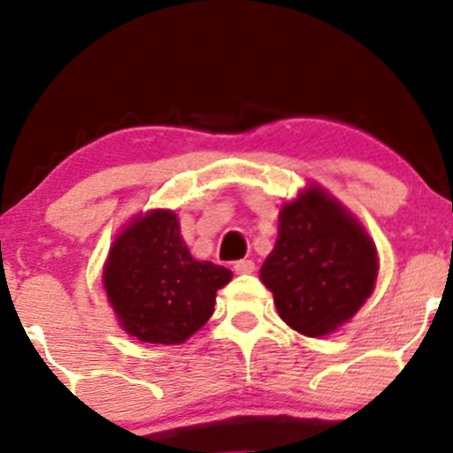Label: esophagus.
Masks as SVG:
<instances>
[{
    "label": "esophagus",
    "instance_id": "1",
    "mask_svg": "<svg viewBox=\"0 0 453 453\" xmlns=\"http://www.w3.org/2000/svg\"><path fill=\"white\" fill-rule=\"evenodd\" d=\"M233 270H235V274H252L255 272V261L250 259H242V261H235V265H233Z\"/></svg>",
    "mask_w": 453,
    "mask_h": 453
}]
</instances>
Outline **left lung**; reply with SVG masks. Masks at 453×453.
I'll return each mask as SVG.
<instances>
[{
	"mask_svg": "<svg viewBox=\"0 0 453 453\" xmlns=\"http://www.w3.org/2000/svg\"><path fill=\"white\" fill-rule=\"evenodd\" d=\"M378 252L357 218L326 189L311 186L279 216V237L261 265L287 326L324 337L372 296Z\"/></svg>",
	"mask_w": 453,
	"mask_h": 453,
	"instance_id": "left-lung-1",
	"label": "left lung"
}]
</instances>
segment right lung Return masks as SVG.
I'll return each instance as SVG.
<instances>
[{
	"label": "right lung",
	"mask_w": 453,
	"mask_h": 453,
	"mask_svg": "<svg viewBox=\"0 0 453 453\" xmlns=\"http://www.w3.org/2000/svg\"><path fill=\"white\" fill-rule=\"evenodd\" d=\"M231 270L196 261L168 209L138 216L110 248L104 287L120 326L144 343L174 345L211 318Z\"/></svg>",
	"instance_id": "right-lung-1"
}]
</instances>
